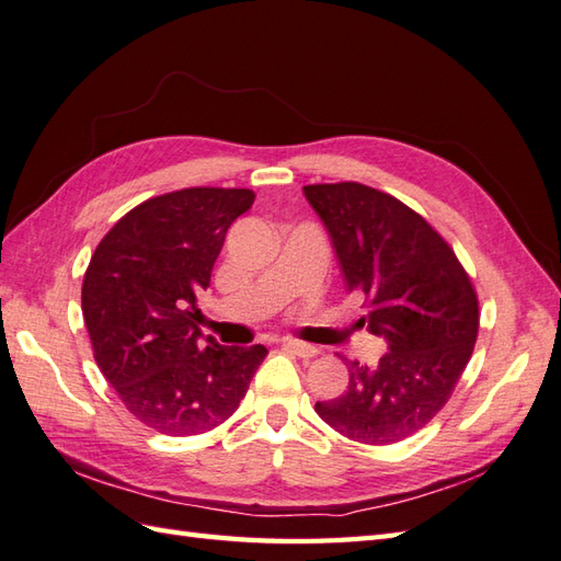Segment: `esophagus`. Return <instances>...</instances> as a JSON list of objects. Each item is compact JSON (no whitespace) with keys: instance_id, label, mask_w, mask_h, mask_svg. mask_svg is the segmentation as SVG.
<instances>
[{"instance_id":"34e87169","label":"esophagus","mask_w":561,"mask_h":561,"mask_svg":"<svg viewBox=\"0 0 561 561\" xmlns=\"http://www.w3.org/2000/svg\"><path fill=\"white\" fill-rule=\"evenodd\" d=\"M282 346H284V351H289V353H294V355H298V357H314L318 355V348L312 346V343H304V341H294V339H284L282 341Z\"/></svg>"}]
</instances>
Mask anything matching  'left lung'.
<instances>
[{
	"label": "left lung",
	"instance_id": "left-lung-1",
	"mask_svg": "<svg viewBox=\"0 0 561 561\" xmlns=\"http://www.w3.org/2000/svg\"><path fill=\"white\" fill-rule=\"evenodd\" d=\"M348 289L365 296L360 322L389 341L375 367L351 363L339 398L314 412L355 443L417 434L448 403L479 336V298L453 247L417 210L360 182L308 184Z\"/></svg>",
	"mask_w": 561,
	"mask_h": 561
}]
</instances>
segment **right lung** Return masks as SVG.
<instances>
[{
  "instance_id": "add662e5",
  "label": "right lung",
  "mask_w": 561,
  "mask_h": 561,
  "mask_svg": "<svg viewBox=\"0 0 561 561\" xmlns=\"http://www.w3.org/2000/svg\"><path fill=\"white\" fill-rule=\"evenodd\" d=\"M251 190L190 186L141 201L99 241L82 279L94 360L127 412L165 436L232 417L267 348L201 336L196 296Z\"/></svg>"
}]
</instances>
